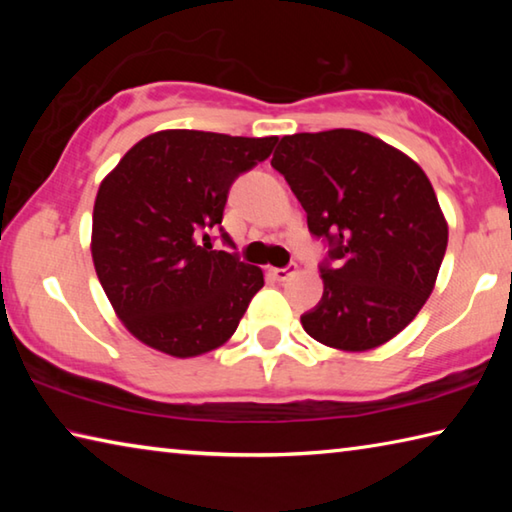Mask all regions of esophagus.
I'll list each match as a JSON object with an SVG mask.
<instances>
[{
  "instance_id": "obj_1",
  "label": "esophagus",
  "mask_w": 512,
  "mask_h": 512,
  "mask_svg": "<svg viewBox=\"0 0 512 512\" xmlns=\"http://www.w3.org/2000/svg\"><path fill=\"white\" fill-rule=\"evenodd\" d=\"M296 264H289V266H284V268H271V275H273V280H277V282H287L289 277L296 273Z\"/></svg>"
}]
</instances>
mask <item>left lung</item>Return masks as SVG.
<instances>
[{
    "label": "left lung",
    "mask_w": 512,
    "mask_h": 512,
    "mask_svg": "<svg viewBox=\"0 0 512 512\" xmlns=\"http://www.w3.org/2000/svg\"><path fill=\"white\" fill-rule=\"evenodd\" d=\"M273 169L329 244L323 298L300 316L318 343L366 352L391 341L431 296L447 221L427 173L368 133L334 128L284 135Z\"/></svg>",
    "instance_id": "left-lung-1"
}]
</instances>
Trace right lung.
<instances>
[{
  "mask_svg": "<svg viewBox=\"0 0 512 512\" xmlns=\"http://www.w3.org/2000/svg\"><path fill=\"white\" fill-rule=\"evenodd\" d=\"M277 137L160 131L137 142L99 187L92 259L112 309L135 339L198 357L235 334L264 287L262 268L214 250L235 180L273 153Z\"/></svg>",
  "mask_w": 512,
  "mask_h": 512,
  "instance_id": "add662e5",
  "label": "right lung"
}]
</instances>
